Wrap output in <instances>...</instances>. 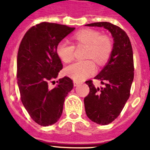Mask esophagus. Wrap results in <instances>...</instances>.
Instances as JSON below:
<instances>
[{"label": "esophagus", "mask_w": 150, "mask_h": 150, "mask_svg": "<svg viewBox=\"0 0 150 150\" xmlns=\"http://www.w3.org/2000/svg\"><path fill=\"white\" fill-rule=\"evenodd\" d=\"M73 84H74V86H79V85L80 84V82H78V81H76V80H74Z\"/></svg>", "instance_id": "obj_1"}]
</instances>
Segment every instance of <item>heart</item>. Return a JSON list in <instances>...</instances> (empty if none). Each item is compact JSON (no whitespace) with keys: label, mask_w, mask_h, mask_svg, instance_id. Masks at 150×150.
<instances>
[{"label":"heart","mask_w":150,"mask_h":150,"mask_svg":"<svg viewBox=\"0 0 150 150\" xmlns=\"http://www.w3.org/2000/svg\"><path fill=\"white\" fill-rule=\"evenodd\" d=\"M77 46L86 45L85 57L93 59L99 64H103L109 60L112 51V43L108 37L101 36L100 32L93 29H83L73 36ZM57 56L65 63L72 61L75 55V46L67 41H61L56 48ZM96 70L95 64L92 60L78 61L64 69L68 77L80 81L93 74Z\"/></svg>","instance_id":"heart-1"}]
</instances>
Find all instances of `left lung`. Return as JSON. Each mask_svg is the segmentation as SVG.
<instances>
[{"label": "left lung", "mask_w": 150, "mask_h": 150, "mask_svg": "<svg viewBox=\"0 0 150 150\" xmlns=\"http://www.w3.org/2000/svg\"><path fill=\"white\" fill-rule=\"evenodd\" d=\"M86 26L103 27L111 33L114 45L109 61L95 79L104 87L96 88L92 80L86 81L89 93L84 99L87 117L95 123L105 125L119 116L130 96L134 79L133 52L128 35L110 22H94Z\"/></svg>", "instance_id": "1"}]
</instances>
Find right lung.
<instances>
[{
	"label": "right lung",
	"instance_id": "right-lung-1",
	"mask_svg": "<svg viewBox=\"0 0 150 150\" xmlns=\"http://www.w3.org/2000/svg\"><path fill=\"white\" fill-rule=\"evenodd\" d=\"M74 29L64 25L41 22L30 28L20 43L17 79L21 100L32 119L41 126L58 121L65 97L73 89L72 80L67 76L60 79L54 89L48 85L63 68L57 46Z\"/></svg>",
	"mask_w": 150,
	"mask_h": 150
}]
</instances>
